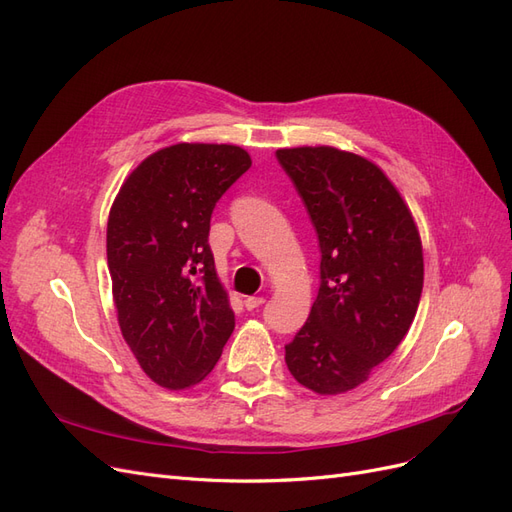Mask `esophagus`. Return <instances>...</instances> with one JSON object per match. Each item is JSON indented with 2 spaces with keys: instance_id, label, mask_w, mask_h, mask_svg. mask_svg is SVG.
Returning <instances> with one entry per match:
<instances>
[{
  "instance_id": "obj_1",
  "label": "esophagus",
  "mask_w": 512,
  "mask_h": 512,
  "mask_svg": "<svg viewBox=\"0 0 512 512\" xmlns=\"http://www.w3.org/2000/svg\"><path fill=\"white\" fill-rule=\"evenodd\" d=\"M243 303H245V307L252 312V309H256V307H260L262 303H265V297H245Z\"/></svg>"
}]
</instances>
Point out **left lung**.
<instances>
[{"label": "left lung", "mask_w": 512, "mask_h": 512, "mask_svg": "<svg viewBox=\"0 0 512 512\" xmlns=\"http://www.w3.org/2000/svg\"><path fill=\"white\" fill-rule=\"evenodd\" d=\"M316 228L320 288L286 365L305 389L339 395L395 352L423 292L412 213L374 162L335 147L277 149Z\"/></svg>", "instance_id": "1"}]
</instances>
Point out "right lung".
I'll use <instances>...</instances> for the list:
<instances>
[{
    "label": "right lung",
    "instance_id": "right-lung-1",
    "mask_svg": "<svg viewBox=\"0 0 512 512\" xmlns=\"http://www.w3.org/2000/svg\"><path fill=\"white\" fill-rule=\"evenodd\" d=\"M250 166V153L237 145H170L132 170L108 213L119 329L164 389L205 380L235 329L209 226L215 203Z\"/></svg>",
    "mask_w": 512,
    "mask_h": 512
}]
</instances>
